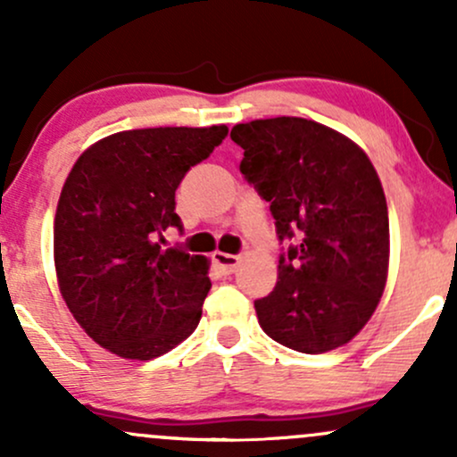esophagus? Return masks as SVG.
I'll return each mask as SVG.
<instances>
[{
	"label": "esophagus",
	"instance_id": "34e87169",
	"mask_svg": "<svg viewBox=\"0 0 457 457\" xmlns=\"http://www.w3.org/2000/svg\"><path fill=\"white\" fill-rule=\"evenodd\" d=\"M212 262H214V266L223 272V275H229V272H234L236 269H238L240 258L238 255H229V253H221V251H214Z\"/></svg>",
	"mask_w": 457,
	"mask_h": 457
}]
</instances>
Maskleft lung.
I'll use <instances>...</instances> for the list:
<instances>
[{
	"label": "left lung",
	"mask_w": 457,
	"mask_h": 457,
	"mask_svg": "<svg viewBox=\"0 0 457 457\" xmlns=\"http://www.w3.org/2000/svg\"><path fill=\"white\" fill-rule=\"evenodd\" d=\"M246 180L270 204L281 253L277 286L255 301L270 339L305 354L348 344L378 307L389 272L380 178L353 139L305 118L236 124Z\"/></svg>",
	"instance_id": "left-lung-1"
}]
</instances>
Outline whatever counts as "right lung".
<instances>
[{
	"mask_svg": "<svg viewBox=\"0 0 457 457\" xmlns=\"http://www.w3.org/2000/svg\"><path fill=\"white\" fill-rule=\"evenodd\" d=\"M228 127L135 129L79 156L54 223L57 286L79 327L109 353L150 361L197 328L211 290L208 260L161 249L182 229L176 188Z\"/></svg>",
	"mask_w": 457,
	"mask_h": 457,
	"instance_id": "right-lung-1",
	"label": "right lung"
}]
</instances>
